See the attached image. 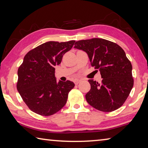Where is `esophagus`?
I'll list each match as a JSON object with an SVG mask.
<instances>
[{
    "label": "esophagus",
    "instance_id": "34e87169",
    "mask_svg": "<svg viewBox=\"0 0 148 148\" xmlns=\"http://www.w3.org/2000/svg\"><path fill=\"white\" fill-rule=\"evenodd\" d=\"M74 82L75 84L77 85V84H78L79 83V82H80V79H74Z\"/></svg>",
    "mask_w": 148,
    "mask_h": 148
}]
</instances>
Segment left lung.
I'll return each instance as SVG.
<instances>
[{
	"mask_svg": "<svg viewBox=\"0 0 148 148\" xmlns=\"http://www.w3.org/2000/svg\"><path fill=\"white\" fill-rule=\"evenodd\" d=\"M74 48L86 52L102 78L101 83L88 80L91 89L86 95L87 102L102 112L118 109L129 97L134 84L132 64L124 50L116 43L96 38L77 41Z\"/></svg>",
	"mask_w": 148,
	"mask_h": 148,
	"instance_id": "obj_1",
	"label": "left lung"
}]
</instances>
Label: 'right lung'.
I'll return each instance as SVG.
<instances>
[{
	"label": "right lung",
	"mask_w": 148,
	"mask_h": 148,
	"mask_svg": "<svg viewBox=\"0 0 148 148\" xmlns=\"http://www.w3.org/2000/svg\"><path fill=\"white\" fill-rule=\"evenodd\" d=\"M75 40L50 41L31 50L17 71V89L29 109L44 116H51L66 103L75 84L69 80L57 82L55 66L61 62Z\"/></svg>",
	"instance_id": "1"
}]
</instances>
